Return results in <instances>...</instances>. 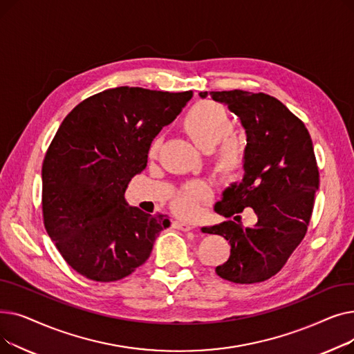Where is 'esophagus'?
<instances>
[{
	"instance_id": "esophagus-1",
	"label": "esophagus",
	"mask_w": 354,
	"mask_h": 354,
	"mask_svg": "<svg viewBox=\"0 0 354 354\" xmlns=\"http://www.w3.org/2000/svg\"><path fill=\"white\" fill-rule=\"evenodd\" d=\"M172 225H174V228H176V230H180V231H189V230H192V227L189 225V224H187V222H183V221H174L172 222Z\"/></svg>"
}]
</instances>
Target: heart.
Wrapping results in <instances>:
<instances>
[{"instance_id": "heart-1", "label": "heart", "mask_w": 354, "mask_h": 354, "mask_svg": "<svg viewBox=\"0 0 354 354\" xmlns=\"http://www.w3.org/2000/svg\"><path fill=\"white\" fill-rule=\"evenodd\" d=\"M183 132L188 135L199 151L209 153L222 143L215 158L216 171L224 178H235L244 166V151L241 145L230 139L235 132V123L227 109L215 102H199L185 115L182 120ZM160 140L156 138L149 147V155L155 156ZM207 189L199 185L179 189L172 208L180 216H194L198 212L199 201L207 196Z\"/></svg>"}]
</instances>
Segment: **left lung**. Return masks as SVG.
Segmentation results:
<instances>
[{
	"instance_id": "obj_1",
	"label": "left lung",
	"mask_w": 354,
	"mask_h": 354,
	"mask_svg": "<svg viewBox=\"0 0 354 354\" xmlns=\"http://www.w3.org/2000/svg\"><path fill=\"white\" fill-rule=\"evenodd\" d=\"M202 99L227 104L247 133L244 176L222 192L215 211L231 218L252 207L259 218L248 229L225 221L202 227L230 241L228 261L215 272L231 283L252 284L280 271L303 241L319 189V167L304 123L272 96L244 90L201 91Z\"/></svg>"
}]
</instances>
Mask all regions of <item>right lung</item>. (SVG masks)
Here are the masks:
<instances>
[{"mask_svg":"<svg viewBox=\"0 0 354 354\" xmlns=\"http://www.w3.org/2000/svg\"><path fill=\"white\" fill-rule=\"evenodd\" d=\"M192 91L109 88L66 116L46 153L44 227L66 263L93 281H118L145 264L166 215L152 216L124 199L147 163L160 130L172 123Z\"/></svg>","mask_w":354,"mask_h":354,"instance_id":"1","label":"right lung"}]
</instances>
